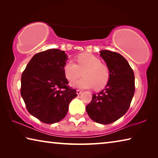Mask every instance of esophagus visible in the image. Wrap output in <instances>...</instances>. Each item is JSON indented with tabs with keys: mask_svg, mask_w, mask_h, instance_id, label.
Here are the masks:
<instances>
[{
	"mask_svg": "<svg viewBox=\"0 0 158 158\" xmlns=\"http://www.w3.org/2000/svg\"><path fill=\"white\" fill-rule=\"evenodd\" d=\"M81 93H82V90H79V89H77V95H80Z\"/></svg>",
	"mask_w": 158,
	"mask_h": 158,
	"instance_id": "1",
	"label": "esophagus"
}]
</instances>
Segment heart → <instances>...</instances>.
<instances>
[{
	"label": "heart",
	"instance_id": "heart-1",
	"mask_svg": "<svg viewBox=\"0 0 158 158\" xmlns=\"http://www.w3.org/2000/svg\"><path fill=\"white\" fill-rule=\"evenodd\" d=\"M77 63L69 60L64 65V73L69 81H74L81 75L84 77L73 83V86L79 89L94 87L101 90L110 79V70L107 65L101 63L100 58L92 53H82L76 57Z\"/></svg>",
	"mask_w": 158,
	"mask_h": 158
}]
</instances>
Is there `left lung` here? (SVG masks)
<instances>
[{
  "label": "left lung",
  "mask_w": 158,
  "mask_h": 158,
  "mask_svg": "<svg viewBox=\"0 0 158 158\" xmlns=\"http://www.w3.org/2000/svg\"><path fill=\"white\" fill-rule=\"evenodd\" d=\"M100 56L109 68L110 79L105 89L93 94L85 109L93 121L106 125L117 121L127 111L135 93V74L120 53L102 50Z\"/></svg>",
  "instance_id": "8db88e82"
}]
</instances>
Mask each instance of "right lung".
<instances>
[{"mask_svg":"<svg viewBox=\"0 0 158 158\" xmlns=\"http://www.w3.org/2000/svg\"><path fill=\"white\" fill-rule=\"evenodd\" d=\"M68 56L52 49L36 53L23 72L21 95L28 111L47 124L59 122L68 111L69 104L77 97L64 73Z\"/></svg>","mask_w":158,"mask_h":158,"instance_id":"add662e5","label":"right lung"}]
</instances>
